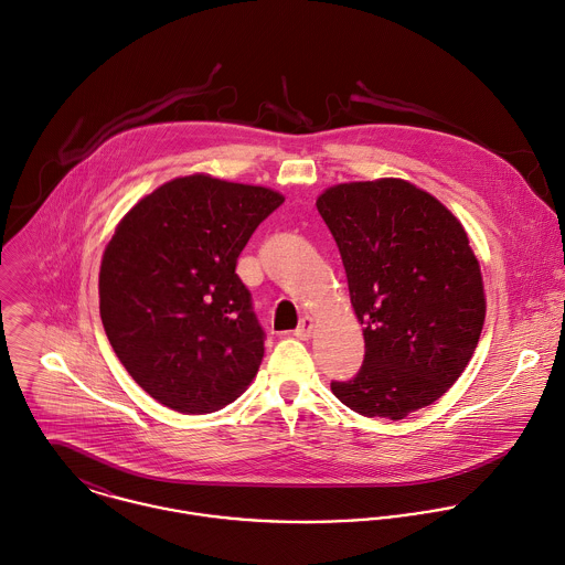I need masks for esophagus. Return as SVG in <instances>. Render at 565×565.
<instances>
[{"mask_svg": "<svg viewBox=\"0 0 565 565\" xmlns=\"http://www.w3.org/2000/svg\"><path fill=\"white\" fill-rule=\"evenodd\" d=\"M311 331H313V318L305 316V318L300 320L298 329L294 331V335H296V338H300V340H309V338H311Z\"/></svg>", "mask_w": 565, "mask_h": 565, "instance_id": "esophagus-1", "label": "esophagus"}]
</instances>
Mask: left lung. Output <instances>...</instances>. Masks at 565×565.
I'll return each mask as SVG.
<instances>
[{
  "mask_svg": "<svg viewBox=\"0 0 565 565\" xmlns=\"http://www.w3.org/2000/svg\"><path fill=\"white\" fill-rule=\"evenodd\" d=\"M316 205L366 342L360 373L331 390L358 414L405 418L456 383L482 333L484 287L467 232L436 196L394 178L331 186Z\"/></svg>",
  "mask_w": 565,
  "mask_h": 565,
  "instance_id": "8db88e82",
  "label": "left lung"
}]
</instances>
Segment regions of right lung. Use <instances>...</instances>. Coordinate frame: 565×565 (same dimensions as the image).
Returning <instances> with one entry per match:
<instances>
[{
    "mask_svg": "<svg viewBox=\"0 0 565 565\" xmlns=\"http://www.w3.org/2000/svg\"><path fill=\"white\" fill-rule=\"evenodd\" d=\"M282 201L196 173L153 190L118 223L100 263V318L127 373L162 405L207 414L258 373L265 331L236 260Z\"/></svg>",
    "mask_w": 565,
    "mask_h": 565,
    "instance_id": "1",
    "label": "right lung"
}]
</instances>
